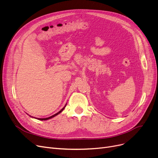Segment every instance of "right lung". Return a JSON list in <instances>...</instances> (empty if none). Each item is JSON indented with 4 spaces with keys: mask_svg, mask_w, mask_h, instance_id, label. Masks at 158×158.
Masks as SVG:
<instances>
[{
    "mask_svg": "<svg viewBox=\"0 0 158 158\" xmlns=\"http://www.w3.org/2000/svg\"><path fill=\"white\" fill-rule=\"evenodd\" d=\"M66 106H64L60 110V111L59 112H58L57 113H56V114H53V115H52V116H49V117H48V118H37L38 120H49V119H50V118H53V117H55V116H56V115H58V114H59V113H60L62 111V110H64V108H65V107H66Z\"/></svg>",
    "mask_w": 158,
    "mask_h": 158,
    "instance_id": "right-lung-1",
    "label": "right lung"
}]
</instances>
